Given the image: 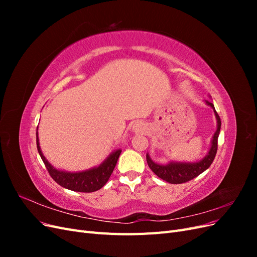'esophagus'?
<instances>
[{"instance_id":"34e87169","label":"esophagus","mask_w":257,"mask_h":257,"mask_svg":"<svg viewBox=\"0 0 257 257\" xmlns=\"http://www.w3.org/2000/svg\"><path fill=\"white\" fill-rule=\"evenodd\" d=\"M144 125L142 123H139V122H136V123H134V125H133V130L135 131V132H137V133H139V132H143L144 131Z\"/></svg>"}]
</instances>
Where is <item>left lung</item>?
<instances>
[{
	"label": "left lung",
	"instance_id": "8db88e82",
	"mask_svg": "<svg viewBox=\"0 0 257 257\" xmlns=\"http://www.w3.org/2000/svg\"><path fill=\"white\" fill-rule=\"evenodd\" d=\"M206 104L210 106L213 109L215 119H216V131L211 139V144H210V149L205 157L198 162H175L170 161L167 164H159L155 163L151 158L149 153H147V163L148 166L150 167L152 172L157 175L159 178L163 179V180L173 183V184H180L188 182L192 179L196 178L201 173H204L206 169L210 167L212 164V162L215 158L216 150H217V137L220 134L221 128V119L219 114L215 111L214 105L206 100Z\"/></svg>",
	"mask_w": 257,
	"mask_h": 257
}]
</instances>
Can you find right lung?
Returning <instances> with one entry per match:
<instances>
[{
  "instance_id": "1",
  "label": "right lung",
  "mask_w": 257,
  "mask_h": 257,
  "mask_svg": "<svg viewBox=\"0 0 257 257\" xmlns=\"http://www.w3.org/2000/svg\"><path fill=\"white\" fill-rule=\"evenodd\" d=\"M36 145H37L38 153H40L44 164L46 168L48 169V173L53 180L67 190L75 191V192H83V193L95 192L103 188V186L106 184V182L108 181V179L110 178L122 151L121 149L112 151L104 160V162L100 163V164L96 167L90 168L88 170H83V172L69 173V172H65V170H60V169H57L56 167H53L48 162V160L44 157L41 146H40V141H38L37 130H36Z\"/></svg>"
}]
</instances>
